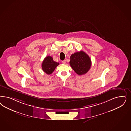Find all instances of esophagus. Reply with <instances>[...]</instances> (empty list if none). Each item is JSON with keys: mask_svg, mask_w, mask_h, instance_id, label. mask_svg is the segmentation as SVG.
Wrapping results in <instances>:
<instances>
[{"mask_svg": "<svg viewBox=\"0 0 131 131\" xmlns=\"http://www.w3.org/2000/svg\"><path fill=\"white\" fill-rule=\"evenodd\" d=\"M62 63H63V64H65V63H66V61L64 60H63V61H62Z\"/></svg>", "mask_w": 131, "mask_h": 131, "instance_id": "1", "label": "esophagus"}]
</instances>
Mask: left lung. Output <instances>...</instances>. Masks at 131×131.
I'll use <instances>...</instances> for the list:
<instances>
[{"label":"left lung","instance_id":"left-lung-1","mask_svg":"<svg viewBox=\"0 0 131 131\" xmlns=\"http://www.w3.org/2000/svg\"><path fill=\"white\" fill-rule=\"evenodd\" d=\"M70 66L77 74L82 75L88 72L91 67V60L83 51L76 52L70 56Z\"/></svg>","mask_w":131,"mask_h":131}]
</instances>
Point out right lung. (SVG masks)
I'll return each mask as SVG.
<instances>
[{
    "label": "right lung",
    "instance_id": "obj_1",
    "mask_svg": "<svg viewBox=\"0 0 131 131\" xmlns=\"http://www.w3.org/2000/svg\"><path fill=\"white\" fill-rule=\"evenodd\" d=\"M59 64V63H57L53 60L52 57L50 56H48L44 59L42 62V70L47 74L50 75L54 71L55 68Z\"/></svg>",
    "mask_w": 131,
    "mask_h": 131
}]
</instances>
